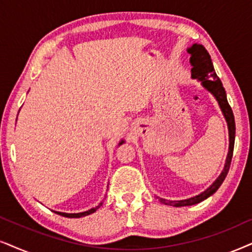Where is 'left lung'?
I'll return each instance as SVG.
<instances>
[{"label": "left lung", "instance_id": "1", "mask_svg": "<svg viewBox=\"0 0 252 252\" xmlns=\"http://www.w3.org/2000/svg\"><path fill=\"white\" fill-rule=\"evenodd\" d=\"M187 52L189 53L190 58L189 63L192 65V79H196L197 81L201 82L202 87L207 89V91L211 93L213 96L215 97V100L218 101L220 109H221L222 114H223L225 122L228 126V133H229V149H228V155L227 159H225V164L223 170H222L221 174L216 178V180L213 183L208 189L203 190L202 193L197 194L195 196L189 197V199L184 200H166V199H160V202H163L164 205L173 206V207H186V206H193L196 203L203 201L207 197L213 195L216 190L219 189V187L221 186L223 180L227 177L229 167H230L231 158H232V151H234V143H235V119L234 114L230 106H229L228 100H227V94L222 85L221 80L218 75H216L214 66H213L211 56L207 52V50L203 47L201 44H193L192 46L187 49Z\"/></svg>", "mask_w": 252, "mask_h": 252}]
</instances>
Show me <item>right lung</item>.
<instances>
[{"mask_svg":"<svg viewBox=\"0 0 252 252\" xmlns=\"http://www.w3.org/2000/svg\"><path fill=\"white\" fill-rule=\"evenodd\" d=\"M123 143H124V141L122 139V141H121V142L119 143V145L123 144ZM101 205H102V201L98 203V205H97L96 207H94V208H91V209H88V211L81 212V213H63V212H56V211H53V212H55L56 214H59V215H62V216H65V218H71V219H75V218H76V219H78V218H84V216H87V215L93 214L94 212H96V209L100 208Z\"/></svg>","mask_w":252,"mask_h":252,"instance_id":"add662e5","label":"right lung"}]
</instances>
